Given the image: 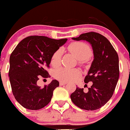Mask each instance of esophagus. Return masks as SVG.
<instances>
[{"mask_svg":"<svg viewBox=\"0 0 130 130\" xmlns=\"http://www.w3.org/2000/svg\"><path fill=\"white\" fill-rule=\"evenodd\" d=\"M67 84V83L66 82H61V81H60V86H63V85H66Z\"/></svg>","mask_w":130,"mask_h":130,"instance_id":"1","label":"esophagus"}]
</instances>
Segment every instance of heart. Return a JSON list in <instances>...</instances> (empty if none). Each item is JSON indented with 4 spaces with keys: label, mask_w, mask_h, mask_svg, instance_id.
<instances>
[{
    "label": "heart",
    "mask_w": 130,
    "mask_h": 130,
    "mask_svg": "<svg viewBox=\"0 0 130 130\" xmlns=\"http://www.w3.org/2000/svg\"><path fill=\"white\" fill-rule=\"evenodd\" d=\"M70 53L78 58V63L84 65L87 63L89 58L92 55V50L87 43L82 41H74L70 43L67 47ZM62 52L60 49L53 53L51 58V65L53 67H57L61 64ZM81 75V71L78 69H68L60 67L55 70L54 77L61 82L74 81Z\"/></svg>",
    "instance_id": "heart-1"
}]
</instances>
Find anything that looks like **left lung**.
Returning a JSON list of instances; mask_svg holds the SVG:
<instances>
[{
	"label": "left lung",
	"mask_w": 130,
	"mask_h": 130,
	"mask_svg": "<svg viewBox=\"0 0 130 130\" xmlns=\"http://www.w3.org/2000/svg\"><path fill=\"white\" fill-rule=\"evenodd\" d=\"M73 40H86L92 44L94 59L85 83L92 82L87 93L77 87L70 95L73 104L82 109L94 111L101 108L111 99L120 75L119 58L109 40L101 34L89 32Z\"/></svg>",
	"instance_id": "8db88e82"
}]
</instances>
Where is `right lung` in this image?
Here are the masks:
<instances>
[{"label":"right lung","instance_id":"right-lung-1","mask_svg":"<svg viewBox=\"0 0 130 130\" xmlns=\"http://www.w3.org/2000/svg\"><path fill=\"white\" fill-rule=\"evenodd\" d=\"M67 40L43 36H27L12 52L9 70L12 91L17 101L25 108L38 110L50 102L59 82L53 80L41 88L37 86V81L40 77H50L46 69L50 68L52 55Z\"/></svg>","mask_w":130,"mask_h":130}]
</instances>
